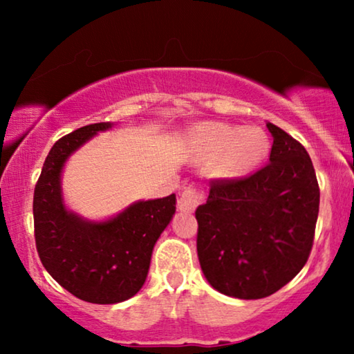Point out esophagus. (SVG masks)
<instances>
[{
	"instance_id": "34e87169",
	"label": "esophagus",
	"mask_w": 354,
	"mask_h": 354,
	"mask_svg": "<svg viewBox=\"0 0 354 354\" xmlns=\"http://www.w3.org/2000/svg\"><path fill=\"white\" fill-rule=\"evenodd\" d=\"M198 203H200V198H198L196 188L190 185L182 192L180 198H178V209L183 212H193L196 209Z\"/></svg>"
}]
</instances>
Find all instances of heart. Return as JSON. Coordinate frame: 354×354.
I'll use <instances>...</instances> for the list:
<instances>
[{
	"mask_svg": "<svg viewBox=\"0 0 354 354\" xmlns=\"http://www.w3.org/2000/svg\"><path fill=\"white\" fill-rule=\"evenodd\" d=\"M195 140L207 158H222L221 172L225 177H241L253 171L269 145L263 130L225 124L200 125Z\"/></svg>",
	"mask_w": 354,
	"mask_h": 354,
	"instance_id": "obj_1",
	"label": "heart"
}]
</instances>
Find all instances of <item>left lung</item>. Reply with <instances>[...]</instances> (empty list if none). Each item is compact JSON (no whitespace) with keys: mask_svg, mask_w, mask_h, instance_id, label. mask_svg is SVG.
<instances>
[{"mask_svg":"<svg viewBox=\"0 0 354 354\" xmlns=\"http://www.w3.org/2000/svg\"><path fill=\"white\" fill-rule=\"evenodd\" d=\"M269 162L243 178L212 180L196 207V251L217 292L259 299L287 285L311 253L319 185L304 147L268 122Z\"/></svg>","mask_w":354,"mask_h":354,"instance_id":"8db88e82","label":"left lung"}]
</instances>
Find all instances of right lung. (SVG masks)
<instances>
[{
	"instance_id": "1",
	"label": "right lung",
	"mask_w": 354,
	"mask_h": 354,
	"mask_svg": "<svg viewBox=\"0 0 354 354\" xmlns=\"http://www.w3.org/2000/svg\"><path fill=\"white\" fill-rule=\"evenodd\" d=\"M80 127L53 145L33 193L35 243L41 264L74 297L96 304L125 301L147 280L153 248L176 214V195L137 201L108 221L93 222L64 205L61 172L69 156L98 132Z\"/></svg>"
}]
</instances>
